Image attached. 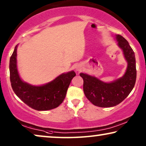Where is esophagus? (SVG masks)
Here are the masks:
<instances>
[{"mask_svg": "<svg viewBox=\"0 0 146 146\" xmlns=\"http://www.w3.org/2000/svg\"><path fill=\"white\" fill-rule=\"evenodd\" d=\"M75 70L77 71H79V72L81 71V66H80V65L78 64L75 66Z\"/></svg>", "mask_w": 146, "mask_h": 146, "instance_id": "esophagus-1", "label": "esophagus"}]
</instances>
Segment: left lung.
Here are the masks:
<instances>
[{"mask_svg": "<svg viewBox=\"0 0 146 146\" xmlns=\"http://www.w3.org/2000/svg\"><path fill=\"white\" fill-rule=\"evenodd\" d=\"M116 38L128 62L127 71L123 77L106 83L94 77L80 73L84 81L83 90L87 99L94 106L100 108L118 105L129 96L135 85L136 68L134 52L123 36L117 35Z\"/></svg>", "mask_w": 146, "mask_h": 146, "instance_id": "8db88e82", "label": "left lung"}]
</instances>
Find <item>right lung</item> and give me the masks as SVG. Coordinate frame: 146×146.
Wrapping results in <instances>:
<instances>
[{"label":"right lung","mask_w":146,"mask_h":146,"mask_svg":"<svg viewBox=\"0 0 146 146\" xmlns=\"http://www.w3.org/2000/svg\"><path fill=\"white\" fill-rule=\"evenodd\" d=\"M17 46L10 59L11 86L17 97L30 108L37 111H46L57 108L62 103L68 87L76 75L73 71L63 73L45 85L32 86L22 81L16 65Z\"/></svg>","instance_id":"add662e5"}]
</instances>
